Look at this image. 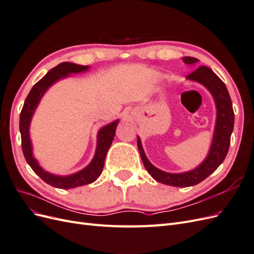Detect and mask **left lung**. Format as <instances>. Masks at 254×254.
<instances>
[{
	"instance_id": "obj_1",
	"label": "left lung",
	"mask_w": 254,
	"mask_h": 254,
	"mask_svg": "<svg viewBox=\"0 0 254 254\" xmlns=\"http://www.w3.org/2000/svg\"><path fill=\"white\" fill-rule=\"evenodd\" d=\"M183 61L188 64H193L197 63L198 59L187 56L183 57ZM187 78L200 82L209 89L217 107V120L216 126H215L213 143L206 159L197 168L190 172L182 174L165 173L158 170L149 162L142 148L141 141L137 137V148H139L146 171L151 175L153 179L161 183L180 188L196 186V184L203 181L212 173L217 170V167L224 162L228 153L231 133L234 126V112L232 102L224 81L210 67L204 65L196 68L195 71L187 76Z\"/></svg>"
}]
</instances>
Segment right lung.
I'll list each match as a JSON object with an SVG mask.
<instances>
[{
  "mask_svg": "<svg viewBox=\"0 0 254 254\" xmlns=\"http://www.w3.org/2000/svg\"><path fill=\"white\" fill-rule=\"evenodd\" d=\"M86 70H88V65H78L70 63H63L58 64L57 66L53 67L52 70H50L49 73L45 75L42 79L38 81L32 88V90H30L25 99L24 105H23L22 111L20 113L21 145L23 155H24L26 162L44 182H47L50 186L57 189L66 190L86 186V184L94 182L98 178V176H101L105 164L107 151L110 148L115 134V129H117V126L119 124V121H114L111 124L107 125L99 130L97 135V148L95 156L93 160H92V162L84 168V170L71 176L60 177L44 172L42 168L38 165L37 161L33 157L32 144H30L28 135L30 119L33 117L37 105L39 104L44 92L47 91L48 88L51 87L54 82L60 78L65 77V76H67L70 73H79Z\"/></svg>",
  "mask_w": 254,
  "mask_h": 254,
  "instance_id": "right-lung-1",
  "label": "right lung"
}]
</instances>
